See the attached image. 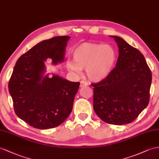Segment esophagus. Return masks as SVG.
<instances>
[{"label":"esophagus","instance_id":"esophagus-1","mask_svg":"<svg viewBox=\"0 0 159 159\" xmlns=\"http://www.w3.org/2000/svg\"><path fill=\"white\" fill-rule=\"evenodd\" d=\"M88 86V83L87 82H85V81H80V87H87Z\"/></svg>","mask_w":159,"mask_h":159}]
</instances>
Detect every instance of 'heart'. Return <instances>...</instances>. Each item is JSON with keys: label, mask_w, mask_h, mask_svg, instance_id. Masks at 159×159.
<instances>
[{"label": "heart", "mask_w": 159, "mask_h": 159, "mask_svg": "<svg viewBox=\"0 0 159 159\" xmlns=\"http://www.w3.org/2000/svg\"><path fill=\"white\" fill-rule=\"evenodd\" d=\"M73 60L68 61L67 68L78 73L86 68L88 79L95 83L106 79L112 72L117 60V53L110 45L84 43L72 53Z\"/></svg>", "instance_id": "obj_1"}]
</instances>
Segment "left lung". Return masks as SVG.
<instances>
[{
    "label": "left lung",
    "instance_id": "left-lung-1",
    "mask_svg": "<svg viewBox=\"0 0 159 159\" xmlns=\"http://www.w3.org/2000/svg\"><path fill=\"white\" fill-rule=\"evenodd\" d=\"M116 66L106 79L92 84L93 109L107 124L131 123L148 106L152 74L144 56L120 37Z\"/></svg>",
    "mask_w": 159,
    "mask_h": 159
}]
</instances>
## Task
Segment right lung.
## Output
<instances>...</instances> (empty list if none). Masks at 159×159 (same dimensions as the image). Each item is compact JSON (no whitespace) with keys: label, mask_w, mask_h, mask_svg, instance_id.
Here are the masks:
<instances>
[{"label":"right lung","mask_w":159,"mask_h":159,"mask_svg":"<svg viewBox=\"0 0 159 159\" xmlns=\"http://www.w3.org/2000/svg\"><path fill=\"white\" fill-rule=\"evenodd\" d=\"M70 37L57 36L36 44L17 60L9 83L15 112L30 126L56 128L70 114L79 82L44 75L45 61L62 62Z\"/></svg>","instance_id":"obj_1"}]
</instances>
